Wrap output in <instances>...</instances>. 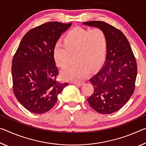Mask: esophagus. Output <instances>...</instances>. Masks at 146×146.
Masks as SVG:
<instances>
[{
    "label": "esophagus",
    "mask_w": 146,
    "mask_h": 146,
    "mask_svg": "<svg viewBox=\"0 0 146 146\" xmlns=\"http://www.w3.org/2000/svg\"><path fill=\"white\" fill-rule=\"evenodd\" d=\"M83 82H71V84H73L75 86H82L83 84Z\"/></svg>",
    "instance_id": "1"
}]
</instances>
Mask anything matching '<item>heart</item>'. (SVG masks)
Here are the masks:
<instances>
[{"label": "heart", "mask_w": 146, "mask_h": 146, "mask_svg": "<svg viewBox=\"0 0 146 146\" xmlns=\"http://www.w3.org/2000/svg\"><path fill=\"white\" fill-rule=\"evenodd\" d=\"M64 43H58L54 48V57L58 66L64 68L70 64L75 54L77 64L62 71L64 80L77 81L94 69L105 58L107 39L103 30L95 28L92 30L75 28L66 34Z\"/></svg>", "instance_id": "heart-1"}]
</instances>
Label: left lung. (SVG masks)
<instances>
[{
  "label": "left lung",
  "instance_id": "left-lung-1",
  "mask_svg": "<svg viewBox=\"0 0 146 146\" xmlns=\"http://www.w3.org/2000/svg\"><path fill=\"white\" fill-rule=\"evenodd\" d=\"M82 24L103 30L107 39L106 60L98 72L90 78L94 90L88 101L100 114H112L121 109L135 91V57L128 40L116 28L99 21Z\"/></svg>",
  "mask_w": 146,
  "mask_h": 146
}]
</instances>
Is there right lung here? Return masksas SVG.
<instances>
[{"mask_svg": "<svg viewBox=\"0 0 146 146\" xmlns=\"http://www.w3.org/2000/svg\"><path fill=\"white\" fill-rule=\"evenodd\" d=\"M71 23L51 21L36 27L23 36L11 66L13 93L30 112H48L58 100V95L68 85L57 81L58 69L54 48L61 34Z\"/></svg>", "mask_w": 146, "mask_h": 146, "instance_id": "add662e5", "label": "right lung"}]
</instances>
